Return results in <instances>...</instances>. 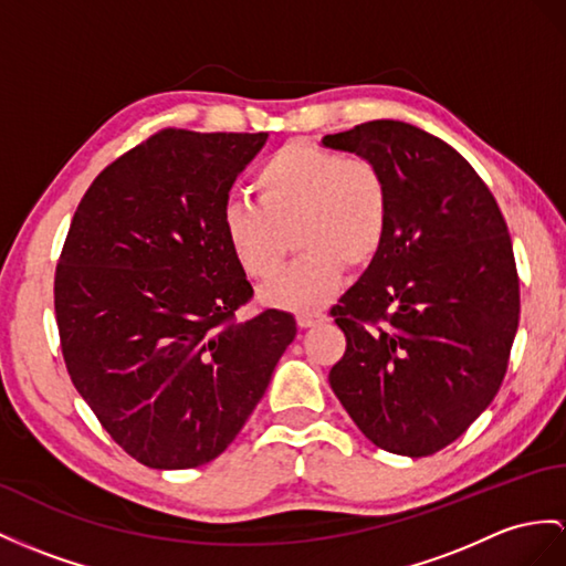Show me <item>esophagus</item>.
Segmentation results:
<instances>
[{"label": "esophagus", "instance_id": "obj_1", "mask_svg": "<svg viewBox=\"0 0 566 566\" xmlns=\"http://www.w3.org/2000/svg\"><path fill=\"white\" fill-rule=\"evenodd\" d=\"M326 319L324 312H297V326L310 328L314 324H322Z\"/></svg>", "mask_w": 566, "mask_h": 566}]
</instances>
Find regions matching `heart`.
<instances>
[{
	"instance_id": "1",
	"label": "heart",
	"mask_w": 566,
	"mask_h": 566,
	"mask_svg": "<svg viewBox=\"0 0 566 566\" xmlns=\"http://www.w3.org/2000/svg\"><path fill=\"white\" fill-rule=\"evenodd\" d=\"M256 199L232 197L220 213L228 250L244 275L279 269L285 232L300 256L261 287L275 310L314 312L338 291L350 266H365L389 232V187L375 163L310 142L281 146L259 165Z\"/></svg>"
}]
</instances>
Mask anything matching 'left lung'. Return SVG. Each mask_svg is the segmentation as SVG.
Listing matches in <instances>:
<instances>
[{
    "label": "left lung",
    "instance_id": "left-lung-1",
    "mask_svg": "<svg viewBox=\"0 0 566 566\" xmlns=\"http://www.w3.org/2000/svg\"><path fill=\"white\" fill-rule=\"evenodd\" d=\"M322 146L375 163L389 187L387 240L331 310L348 346L328 384L371 444L430 457L502 387L518 328L512 238L471 163L412 124L365 122Z\"/></svg>",
    "mask_w": 566,
    "mask_h": 566
}]
</instances>
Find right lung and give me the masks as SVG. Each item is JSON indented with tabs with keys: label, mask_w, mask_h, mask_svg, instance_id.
<instances>
[{
	"label": "right lung",
	"mask_w": 566,
	"mask_h": 566,
	"mask_svg": "<svg viewBox=\"0 0 566 566\" xmlns=\"http://www.w3.org/2000/svg\"><path fill=\"white\" fill-rule=\"evenodd\" d=\"M266 139L165 129L93 179L69 228L54 275L69 377L148 468L220 457L297 334L281 310L235 322L254 291L220 228Z\"/></svg>",
	"instance_id": "1"
}]
</instances>
